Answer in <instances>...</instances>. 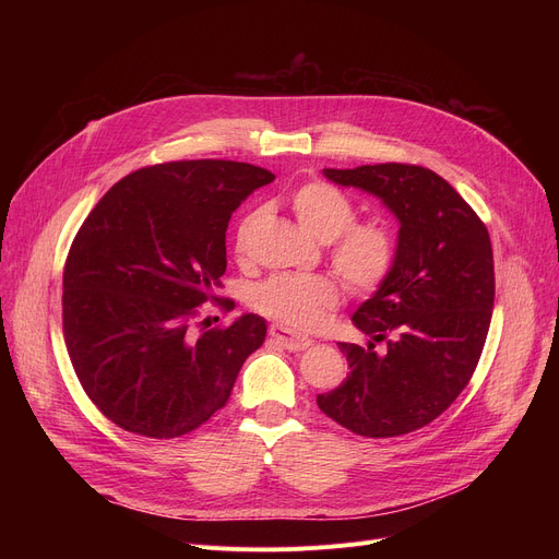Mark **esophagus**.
I'll return each mask as SVG.
<instances>
[{
  "label": "esophagus",
  "mask_w": 559,
  "mask_h": 559,
  "mask_svg": "<svg viewBox=\"0 0 559 559\" xmlns=\"http://www.w3.org/2000/svg\"><path fill=\"white\" fill-rule=\"evenodd\" d=\"M270 337L276 340V342H278L283 348H287V350H306V348L312 344V340L301 337V335H297V333H292L289 329H285V326H281V324H274V326L270 329Z\"/></svg>",
  "instance_id": "1"
}]
</instances>
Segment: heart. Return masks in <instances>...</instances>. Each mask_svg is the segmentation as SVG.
I'll list each match as a JSON object with an SVG mask.
<instances>
[{
	"label": "heart",
	"mask_w": 559,
	"mask_h": 559,
	"mask_svg": "<svg viewBox=\"0 0 559 559\" xmlns=\"http://www.w3.org/2000/svg\"><path fill=\"white\" fill-rule=\"evenodd\" d=\"M292 211L314 238L331 240V262L358 297L373 295L396 262L394 233L380 222H356V205L331 183L312 181L292 194ZM247 217L235 238L245 249ZM340 304V287L326 274H276L251 292V306L292 331H314Z\"/></svg>",
	"instance_id": "heart-1"
}]
</instances>
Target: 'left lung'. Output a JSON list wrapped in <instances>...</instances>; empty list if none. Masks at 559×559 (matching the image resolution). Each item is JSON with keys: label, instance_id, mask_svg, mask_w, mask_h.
Listing matches in <instances>:
<instances>
[{"label": "left lung", "instance_id": "1", "mask_svg": "<svg viewBox=\"0 0 559 559\" xmlns=\"http://www.w3.org/2000/svg\"><path fill=\"white\" fill-rule=\"evenodd\" d=\"M324 174L383 199L401 228L390 278L354 314L369 344L337 342L350 371L317 405L360 437L407 435L449 409L478 367L496 289L489 233L428 167L380 163Z\"/></svg>", "mask_w": 559, "mask_h": 559}]
</instances>
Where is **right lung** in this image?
<instances>
[{"mask_svg": "<svg viewBox=\"0 0 559 559\" xmlns=\"http://www.w3.org/2000/svg\"><path fill=\"white\" fill-rule=\"evenodd\" d=\"M276 176L235 160H171L117 181L74 235L63 337L79 383L127 432L174 439L222 409L267 324L211 329L233 211ZM224 310L235 304L219 301Z\"/></svg>", "mask_w": 559, "mask_h": 559, "instance_id": "obj_1", "label": "right lung"}]
</instances>
